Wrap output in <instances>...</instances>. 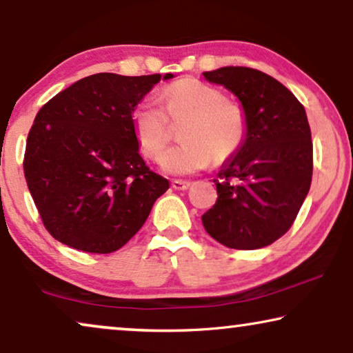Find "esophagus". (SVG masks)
I'll return each instance as SVG.
<instances>
[{
    "mask_svg": "<svg viewBox=\"0 0 353 353\" xmlns=\"http://www.w3.org/2000/svg\"><path fill=\"white\" fill-rule=\"evenodd\" d=\"M190 186H191L190 181H183V180H173L172 181V188H173V190H176V191H186Z\"/></svg>",
    "mask_w": 353,
    "mask_h": 353,
    "instance_id": "esophagus-1",
    "label": "esophagus"
}]
</instances>
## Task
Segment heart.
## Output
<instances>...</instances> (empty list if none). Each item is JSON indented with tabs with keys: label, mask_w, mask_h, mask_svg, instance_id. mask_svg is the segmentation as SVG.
Masks as SVG:
<instances>
[{
	"label": "heart",
	"mask_w": 353,
	"mask_h": 353,
	"mask_svg": "<svg viewBox=\"0 0 353 353\" xmlns=\"http://www.w3.org/2000/svg\"><path fill=\"white\" fill-rule=\"evenodd\" d=\"M165 108L154 96L139 101L133 109V128L139 148L151 161H159L170 137L167 112L172 120L190 119L181 130L185 144L170 149L161 167L170 175H192L225 162L241 148L248 122L241 105L226 101L223 91L204 81L185 79L163 91ZM168 110L165 111V109Z\"/></svg>",
	"instance_id": "b5f03b06"
}]
</instances>
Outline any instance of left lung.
<instances>
[{"instance_id":"left-lung-1","label":"left lung","mask_w":353,"mask_h":353,"mask_svg":"<svg viewBox=\"0 0 353 353\" xmlns=\"http://www.w3.org/2000/svg\"><path fill=\"white\" fill-rule=\"evenodd\" d=\"M202 75L239 99L248 122L243 144L214 180L219 197L202 225L226 248H265L291 228L310 190L313 144L305 109L260 70L221 67Z\"/></svg>"}]
</instances>
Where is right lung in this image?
I'll use <instances>...</instances> for the list:
<instances>
[{
	"mask_svg": "<svg viewBox=\"0 0 353 353\" xmlns=\"http://www.w3.org/2000/svg\"><path fill=\"white\" fill-rule=\"evenodd\" d=\"M162 75L94 74L40 109L23 173L45 228L59 243L110 254L128 243L168 181L139 156L133 109ZM173 79L165 74L163 80Z\"/></svg>",
	"mask_w": 353,
	"mask_h": 353,
	"instance_id": "add662e5",
	"label": "right lung"
}]
</instances>
